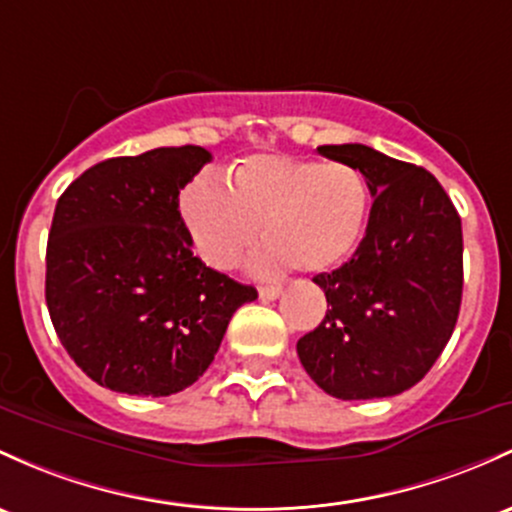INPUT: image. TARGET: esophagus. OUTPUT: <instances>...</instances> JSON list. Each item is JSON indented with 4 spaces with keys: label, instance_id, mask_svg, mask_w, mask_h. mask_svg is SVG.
<instances>
[{
    "label": "esophagus",
    "instance_id": "esophagus-1",
    "mask_svg": "<svg viewBox=\"0 0 512 512\" xmlns=\"http://www.w3.org/2000/svg\"><path fill=\"white\" fill-rule=\"evenodd\" d=\"M282 296V286L279 284H269V286H260V299L262 301H274Z\"/></svg>",
    "mask_w": 512,
    "mask_h": 512
}]
</instances>
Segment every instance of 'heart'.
Instances as JSON below:
<instances>
[{
	"label": "heart",
	"mask_w": 512,
	"mask_h": 512,
	"mask_svg": "<svg viewBox=\"0 0 512 512\" xmlns=\"http://www.w3.org/2000/svg\"><path fill=\"white\" fill-rule=\"evenodd\" d=\"M184 226L196 255L213 269H230L262 235L250 269L277 274L294 265L323 274L340 267L362 243L369 187L345 162L294 155H250L230 184L199 177L182 192Z\"/></svg>",
	"instance_id": "1"
}]
</instances>
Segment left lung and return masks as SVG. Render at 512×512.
Masks as SVG:
<instances>
[{
  "label": "left lung",
  "instance_id": "obj_1",
  "mask_svg": "<svg viewBox=\"0 0 512 512\" xmlns=\"http://www.w3.org/2000/svg\"><path fill=\"white\" fill-rule=\"evenodd\" d=\"M318 153L357 167L374 204L352 260L313 277L328 311L296 352L330 396H396L430 372L457 325L462 218L423 167L359 143L320 145Z\"/></svg>",
  "mask_w": 512,
  "mask_h": 512
}]
</instances>
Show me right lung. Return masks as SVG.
Wrapping results in <instances>:
<instances>
[{
	"label": "right lung",
	"mask_w": 512,
	"mask_h": 512,
	"mask_svg": "<svg viewBox=\"0 0 512 512\" xmlns=\"http://www.w3.org/2000/svg\"><path fill=\"white\" fill-rule=\"evenodd\" d=\"M211 160L199 145L111 157L58 199L46 303L67 355L89 379L131 396H170L209 369L255 286L192 252L179 192Z\"/></svg>",
	"instance_id": "1"
}]
</instances>
